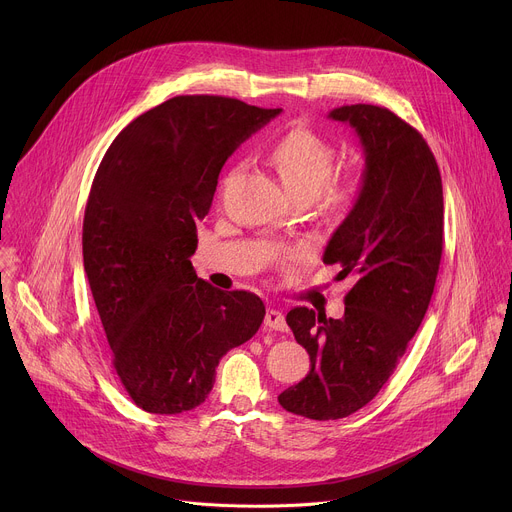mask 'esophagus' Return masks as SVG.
I'll return each mask as SVG.
<instances>
[{
	"label": "esophagus",
	"mask_w": 512,
	"mask_h": 512,
	"mask_svg": "<svg viewBox=\"0 0 512 512\" xmlns=\"http://www.w3.org/2000/svg\"><path fill=\"white\" fill-rule=\"evenodd\" d=\"M265 326H267L269 330H279V332H285V330H287L285 316H283L279 310H267V314H265Z\"/></svg>",
	"instance_id": "esophagus-1"
}]
</instances>
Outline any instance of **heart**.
<instances>
[{
  "instance_id": "1",
  "label": "heart",
  "mask_w": 512,
  "mask_h": 512,
  "mask_svg": "<svg viewBox=\"0 0 512 512\" xmlns=\"http://www.w3.org/2000/svg\"><path fill=\"white\" fill-rule=\"evenodd\" d=\"M271 164L291 196H318L334 168L332 145L314 131L291 129L281 135L269 152ZM338 198L342 192L330 186Z\"/></svg>"
}]
</instances>
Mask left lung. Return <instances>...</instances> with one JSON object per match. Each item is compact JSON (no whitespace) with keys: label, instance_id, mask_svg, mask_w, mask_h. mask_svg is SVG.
I'll return each instance as SVG.
<instances>
[{"label":"left lung","instance_id":"obj_1","mask_svg":"<svg viewBox=\"0 0 512 512\" xmlns=\"http://www.w3.org/2000/svg\"><path fill=\"white\" fill-rule=\"evenodd\" d=\"M362 145V186L332 233L324 263L350 277L340 320L294 308L285 322L310 354V373L277 401L308 419H342L377 397L427 312L444 249V190L417 129L377 105H344Z\"/></svg>","mask_w":512,"mask_h":512}]
</instances>
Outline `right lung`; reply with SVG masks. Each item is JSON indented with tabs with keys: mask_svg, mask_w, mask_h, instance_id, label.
<instances>
[{
	"mask_svg": "<svg viewBox=\"0 0 512 512\" xmlns=\"http://www.w3.org/2000/svg\"><path fill=\"white\" fill-rule=\"evenodd\" d=\"M281 109L216 95L174 97L109 145L83 221V261L133 403L176 415L204 403L218 360L265 318L251 291H221L190 257L229 156Z\"/></svg>",
	"mask_w": 512,
	"mask_h": 512,
	"instance_id": "1",
	"label": "right lung"
}]
</instances>
